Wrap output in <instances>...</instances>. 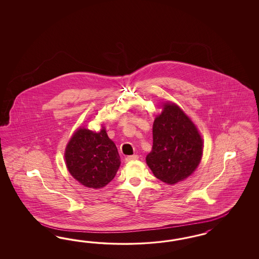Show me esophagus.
<instances>
[{"label":"esophagus","instance_id":"1","mask_svg":"<svg viewBox=\"0 0 259 259\" xmlns=\"http://www.w3.org/2000/svg\"><path fill=\"white\" fill-rule=\"evenodd\" d=\"M139 158L138 155H133V156H128L126 157L125 160L126 162H130V161H133V160H137Z\"/></svg>","mask_w":259,"mask_h":259}]
</instances>
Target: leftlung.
Segmentation results:
<instances>
[{
    "label": "left lung",
    "mask_w": 259,
    "mask_h": 259,
    "mask_svg": "<svg viewBox=\"0 0 259 259\" xmlns=\"http://www.w3.org/2000/svg\"><path fill=\"white\" fill-rule=\"evenodd\" d=\"M160 107L153 123V147L146 163L159 181L174 185L196 171L203 156V140L177 103L161 102Z\"/></svg>",
    "instance_id": "left-lung-1"
}]
</instances>
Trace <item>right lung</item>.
Listing matches in <instances>:
<instances>
[{
    "mask_svg": "<svg viewBox=\"0 0 259 259\" xmlns=\"http://www.w3.org/2000/svg\"><path fill=\"white\" fill-rule=\"evenodd\" d=\"M71 176L87 188L102 189L112 181L120 166V157L105 127L92 131L79 126L64 150Z\"/></svg>",
    "mask_w": 259,
    "mask_h": 259,
    "instance_id": "obj_1",
    "label": "right lung"
}]
</instances>
